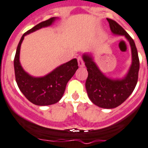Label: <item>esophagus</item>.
I'll list each match as a JSON object with an SVG mask.
<instances>
[{
  "instance_id": "esophagus-1",
  "label": "esophagus",
  "mask_w": 148,
  "mask_h": 148,
  "mask_svg": "<svg viewBox=\"0 0 148 148\" xmlns=\"http://www.w3.org/2000/svg\"><path fill=\"white\" fill-rule=\"evenodd\" d=\"M77 61H78V65L79 67H83L84 66V62H83V60H82V57L80 56H79L77 57Z\"/></svg>"
}]
</instances>
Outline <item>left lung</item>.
Returning <instances> with one entry per match:
<instances>
[{
    "instance_id": "obj_1",
    "label": "left lung",
    "mask_w": 148,
    "mask_h": 148,
    "mask_svg": "<svg viewBox=\"0 0 148 148\" xmlns=\"http://www.w3.org/2000/svg\"><path fill=\"white\" fill-rule=\"evenodd\" d=\"M114 35L124 36L129 42L132 52V64L121 79L108 77L99 69L91 53H84L83 60L88 71L86 82L87 94L94 104L104 109H113L121 105L133 92L138 82L139 60L133 39L116 21L107 18Z\"/></svg>"
}]
</instances>
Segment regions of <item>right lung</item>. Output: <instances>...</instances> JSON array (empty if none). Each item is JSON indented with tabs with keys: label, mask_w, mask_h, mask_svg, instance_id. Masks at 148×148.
<instances>
[{
	"label": "right lung",
	"mask_w": 148,
	"mask_h": 148,
	"mask_svg": "<svg viewBox=\"0 0 148 148\" xmlns=\"http://www.w3.org/2000/svg\"><path fill=\"white\" fill-rule=\"evenodd\" d=\"M56 19V17L51 18L24 33L18 45L14 59L15 80L19 89L28 101L38 106H48L58 102L63 95L67 83L78 69L77 60L73 59L56 68L47 75L36 77L27 73L21 65L20 49L24 36L41 28L51 26Z\"/></svg>",
	"instance_id": "right-lung-1"
}]
</instances>
